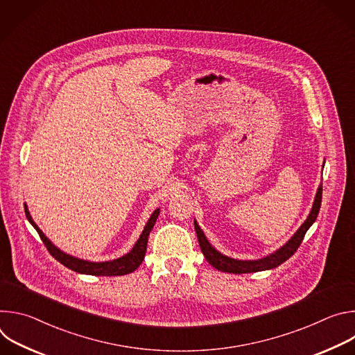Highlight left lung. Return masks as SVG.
Listing matches in <instances>:
<instances>
[{
  "label": "left lung",
  "instance_id": "1",
  "mask_svg": "<svg viewBox=\"0 0 355 355\" xmlns=\"http://www.w3.org/2000/svg\"><path fill=\"white\" fill-rule=\"evenodd\" d=\"M322 191H323V187L320 184L319 188H318V192H316V196H315V200H313V207H312V211H311L308 219L302 223V226L289 239V241L285 245H282L279 250L274 251L272 254H270V256H267L264 259H259V260L243 261V260H236V259H230L227 256H223L222 252H219L215 247H212V244L205 237L204 232H202L200 227L198 226L196 220H193V226H195V232H196V236H198V241H199L200 250H202V252H204L207 261L212 267H215L216 270H219L222 272H230V274L259 272V271H266V270H271V268H275V267L281 266L282 263H285L289 257H292L295 254V251L300 245V243H302L303 237H305L306 232L315 223V220H316V218L319 215V211H320Z\"/></svg>",
  "mask_w": 355,
  "mask_h": 355
}]
</instances>
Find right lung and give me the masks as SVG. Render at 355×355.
<instances>
[{
    "label": "right lung",
    "mask_w": 355,
    "mask_h": 355,
    "mask_svg": "<svg viewBox=\"0 0 355 355\" xmlns=\"http://www.w3.org/2000/svg\"><path fill=\"white\" fill-rule=\"evenodd\" d=\"M25 214H26V218L28 220L31 222V225L36 229V232L39 233L42 241L44 243L47 251L52 254L59 263H62L64 267L70 268L71 271H76V272H80V274H87V275H103V277H116V275H126V274H130L133 272L135 270L139 268V266L141 264L143 259H144V254H146V248H147V240H148V234L151 232V229H153L157 218H159V214H160V209H156L153 212V215L150 216L148 222L146 223L139 240L136 241V244L133 245V248L128 252V254L116 259V260H112V261H104V263H92V261H87V260H81V259H76L70 254H66L64 251H62L60 248H58L52 241H50L44 234L43 232L37 227V225L33 222L29 211H28V207L25 204Z\"/></svg>",
    "instance_id": "add662e5"
}]
</instances>
